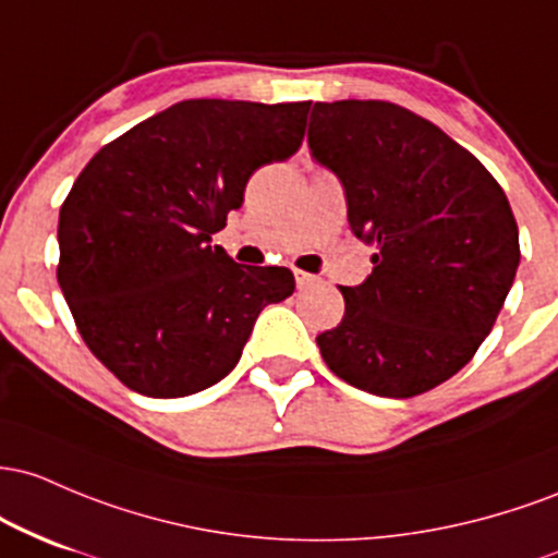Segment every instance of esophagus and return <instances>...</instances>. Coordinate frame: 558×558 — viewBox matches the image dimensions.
Masks as SVG:
<instances>
[{"label": "esophagus", "instance_id": "34e87169", "mask_svg": "<svg viewBox=\"0 0 558 558\" xmlns=\"http://www.w3.org/2000/svg\"><path fill=\"white\" fill-rule=\"evenodd\" d=\"M295 281H298V287L300 290H305V287H311V284H316V277H313V274H305V271H295Z\"/></svg>", "mask_w": 558, "mask_h": 558}]
</instances>
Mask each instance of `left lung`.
Segmentation results:
<instances>
[{
  "label": "left lung",
  "mask_w": 558,
  "mask_h": 558,
  "mask_svg": "<svg viewBox=\"0 0 558 558\" xmlns=\"http://www.w3.org/2000/svg\"><path fill=\"white\" fill-rule=\"evenodd\" d=\"M308 147L340 179L353 234L377 245L318 350L363 392L422 396L472 361L514 284L509 199L446 131L392 102H316Z\"/></svg>",
  "instance_id": "8db88e82"
}]
</instances>
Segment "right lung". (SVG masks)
Returning <instances> with one entry per match:
<instances>
[{
	"label": "right lung",
	"mask_w": 558,
	"mask_h": 558,
	"mask_svg": "<svg viewBox=\"0 0 558 558\" xmlns=\"http://www.w3.org/2000/svg\"><path fill=\"white\" fill-rule=\"evenodd\" d=\"M308 102L186 99L105 144L60 208L58 281L84 342L129 390L184 398L240 361L281 266L210 245L260 166L298 153Z\"/></svg>",
	"instance_id": "right-lung-1"
}]
</instances>
